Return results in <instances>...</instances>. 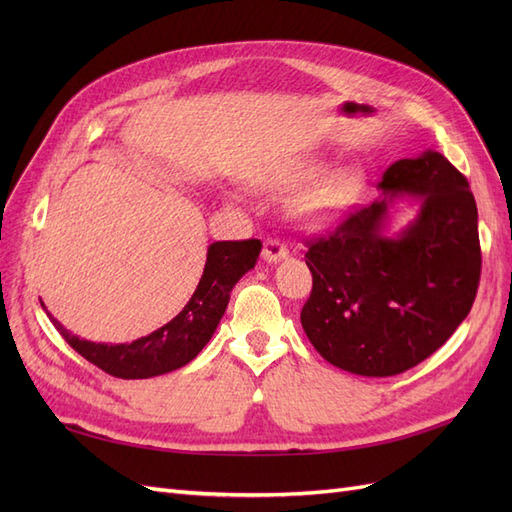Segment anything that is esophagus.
<instances>
[{
    "label": "esophagus",
    "mask_w": 512,
    "mask_h": 512,
    "mask_svg": "<svg viewBox=\"0 0 512 512\" xmlns=\"http://www.w3.org/2000/svg\"><path fill=\"white\" fill-rule=\"evenodd\" d=\"M288 256V247L280 241V239H273L267 237L265 245H262V260L269 262V265H275V262H280Z\"/></svg>",
    "instance_id": "34e87169"
}]
</instances>
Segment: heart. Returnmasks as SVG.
I'll list each match as a JSON object with an SVG mask.
<instances>
[{"mask_svg":"<svg viewBox=\"0 0 512 512\" xmlns=\"http://www.w3.org/2000/svg\"><path fill=\"white\" fill-rule=\"evenodd\" d=\"M331 166L329 158H303L267 170L256 183L269 192L294 188L288 198L290 218L305 228H324L342 220L367 192L361 164Z\"/></svg>","mask_w":512,"mask_h":512,"instance_id":"obj_1","label":"heart"}]
</instances>
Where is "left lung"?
Instances as JSON below:
<instances>
[{
	"label": "left lung",
	"instance_id": "left-lung-1",
	"mask_svg": "<svg viewBox=\"0 0 512 512\" xmlns=\"http://www.w3.org/2000/svg\"><path fill=\"white\" fill-rule=\"evenodd\" d=\"M374 203L309 243L314 277L301 324L324 361L356 376H397L436 352L470 314L480 280L470 183L442 153L386 168ZM399 199L417 215L388 235Z\"/></svg>",
	"mask_w": 512,
	"mask_h": 512
}]
</instances>
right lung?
<instances>
[{
    "instance_id": "obj_1",
    "label": "right lung",
    "mask_w": 512,
    "mask_h": 512,
    "mask_svg": "<svg viewBox=\"0 0 512 512\" xmlns=\"http://www.w3.org/2000/svg\"><path fill=\"white\" fill-rule=\"evenodd\" d=\"M260 250L262 243L258 239L211 243L203 277L192 299L164 327L134 339L132 344L87 342L72 335L51 312H46V316L76 352L106 374L123 380L162 376L188 365L209 344L226 312L232 288L247 271L254 269Z\"/></svg>"
}]
</instances>
